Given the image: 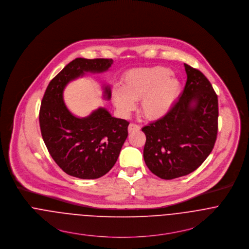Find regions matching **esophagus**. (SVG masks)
<instances>
[{
    "mask_svg": "<svg viewBox=\"0 0 249 249\" xmlns=\"http://www.w3.org/2000/svg\"><path fill=\"white\" fill-rule=\"evenodd\" d=\"M139 130H140V126L138 125V124H135V123H131V124L129 125V127H128L129 133H132V132H134V131H139Z\"/></svg>",
    "mask_w": 249,
    "mask_h": 249,
    "instance_id": "esophagus-1",
    "label": "esophagus"
}]
</instances>
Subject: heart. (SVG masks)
Here are the masks:
<instances>
[{"label":"heart","instance_id":"b5f03b06","mask_svg":"<svg viewBox=\"0 0 249 249\" xmlns=\"http://www.w3.org/2000/svg\"><path fill=\"white\" fill-rule=\"evenodd\" d=\"M181 90V84L165 67L137 68L127 71L122 87L114 86L111 98L122 114H129L140 100V110L151 120L160 119L172 110Z\"/></svg>","mask_w":249,"mask_h":249}]
</instances>
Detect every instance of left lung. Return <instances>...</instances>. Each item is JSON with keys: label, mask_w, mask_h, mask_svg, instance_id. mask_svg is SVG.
<instances>
[{"label": "left lung", "mask_w": 249, "mask_h": 249, "mask_svg": "<svg viewBox=\"0 0 249 249\" xmlns=\"http://www.w3.org/2000/svg\"><path fill=\"white\" fill-rule=\"evenodd\" d=\"M187 81L178 101L165 116L142 128L143 158L163 179L194 172L212 152L218 134V96L209 80L184 64Z\"/></svg>", "instance_id": "obj_1"}]
</instances>
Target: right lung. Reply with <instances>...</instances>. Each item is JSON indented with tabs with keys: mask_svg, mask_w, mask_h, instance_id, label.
Returning a JSON list of instances; mask_svg holds the SVG:
<instances>
[{
	"mask_svg": "<svg viewBox=\"0 0 249 249\" xmlns=\"http://www.w3.org/2000/svg\"><path fill=\"white\" fill-rule=\"evenodd\" d=\"M112 59L76 58L50 82L42 99L39 122L42 138L52 158L70 176L94 179L106 175L115 164L128 137L129 122L112 117L98 108L87 117H76L67 108L63 91L68 83L85 72H103ZM108 86L104 97L111 98Z\"/></svg>",
	"mask_w": 249,
	"mask_h": 249,
	"instance_id": "right-lung-1",
	"label": "right lung"
}]
</instances>
